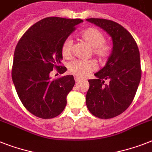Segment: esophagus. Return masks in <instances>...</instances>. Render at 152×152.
I'll return each mask as SVG.
<instances>
[{
	"label": "esophagus",
	"instance_id": "obj_1",
	"mask_svg": "<svg viewBox=\"0 0 152 152\" xmlns=\"http://www.w3.org/2000/svg\"><path fill=\"white\" fill-rule=\"evenodd\" d=\"M75 81H76V82H78V81H81V79L80 78V77H75Z\"/></svg>",
	"mask_w": 152,
	"mask_h": 152
}]
</instances>
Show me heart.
Listing matches in <instances>:
<instances>
[{"instance_id": "b5f03b06", "label": "heart", "mask_w": 152, "mask_h": 152, "mask_svg": "<svg viewBox=\"0 0 152 152\" xmlns=\"http://www.w3.org/2000/svg\"><path fill=\"white\" fill-rule=\"evenodd\" d=\"M81 39L91 48V53L99 61L107 58L111 51V46L105 41L104 34L96 28H88L84 30L81 35ZM73 41L71 38H67L61 46V53L64 58L69 59L71 56ZM96 68L93 61H80L75 60L68 64V71L77 77H84Z\"/></svg>"}]
</instances>
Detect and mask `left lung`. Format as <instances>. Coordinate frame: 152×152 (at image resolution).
I'll use <instances>...</instances> for the list:
<instances>
[{
	"label": "left lung",
	"mask_w": 152,
	"mask_h": 152,
	"mask_svg": "<svg viewBox=\"0 0 152 152\" xmlns=\"http://www.w3.org/2000/svg\"><path fill=\"white\" fill-rule=\"evenodd\" d=\"M86 21L110 35L113 50L103 68L95 74L96 78L88 80L85 102L95 116L113 118L124 113L134 98L141 77L140 53L134 39L120 24L103 18Z\"/></svg>",
	"instance_id": "8db88e82"
}]
</instances>
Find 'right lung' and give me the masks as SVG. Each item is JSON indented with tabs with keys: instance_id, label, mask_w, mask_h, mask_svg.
Returning <instances> with one entry per match:
<instances>
[{
	"instance_id": "1",
	"label": "right lung",
	"mask_w": 152,
	"mask_h": 152,
	"mask_svg": "<svg viewBox=\"0 0 152 152\" xmlns=\"http://www.w3.org/2000/svg\"><path fill=\"white\" fill-rule=\"evenodd\" d=\"M81 19L49 17L31 26L18 42L11 76L23 106L34 116L51 119L67 105V96L75 85L73 75L52 80L50 72L61 66L63 42L75 30Z\"/></svg>"
}]
</instances>
